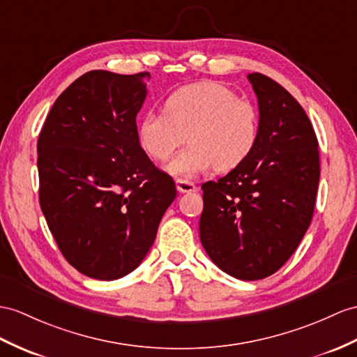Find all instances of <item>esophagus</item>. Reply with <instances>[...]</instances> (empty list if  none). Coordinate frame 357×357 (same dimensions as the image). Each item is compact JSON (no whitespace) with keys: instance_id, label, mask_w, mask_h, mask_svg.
Segmentation results:
<instances>
[{"instance_id":"1","label":"esophagus","mask_w":357,"mask_h":357,"mask_svg":"<svg viewBox=\"0 0 357 357\" xmlns=\"http://www.w3.org/2000/svg\"><path fill=\"white\" fill-rule=\"evenodd\" d=\"M177 190L181 194H189V192H197V186L192 183V181L188 180H177Z\"/></svg>"}]
</instances>
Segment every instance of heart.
<instances>
[{
	"mask_svg": "<svg viewBox=\"0 0 357 357\" xmlns=\"http://www.w3.org/2000/svg\"><path fill=\"white\" fill-rule=\"evenodd\" d=\"M186 135L190 145L167 165L169 174L192 178L213 168L233 171L256 146L257 109L227 86L199 82L171 92L163 112L144 113L136 126L139 146L158 162L168 160L186 142Z\"/></svg>",
	"mask_w": 357,
	"mask_h": 357,
	"instance_id": "b5f03b06",
	"label": "heart"
}]
</instances>
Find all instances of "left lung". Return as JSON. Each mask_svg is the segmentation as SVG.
<instances>
[{
    "label": "left lung",
    "instance_id": "8db88e82",
    "mask_svg": "<svg viewBox=\"0 0 357 357\" xmlns=\"http://www.w3.org/2000/svg\"><path fill=\"white\" fill-rule=\"evenodd\" d=\"M259 136L239 168L203 189L199 239L212 262L241 280H260L288 260L314 215L318 141L300 102L271 78L248 74Z\"/></svg>",
    "mask_w": 357,
    "mask_h": 357
}]
</instances>
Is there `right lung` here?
Listing matches in <instances>:
<instances>
[{
	"mask_svg": "<svg viewBox=\"0 0 357 357\" xmlns=\"http://www.w3.org/2000/svg\"><path fill=\"white\" fill-rule=\"evenodd\" d=\"M149 78L83 74L60 93L38 139L42 213L65 259L91 279L137 268L177 195L137 144Z\"/></svg>",
	"mask_w": 357,
	"mask_h": 357,
	"instance_id": "1",
	"label": "right lung"
}]
</instances>
